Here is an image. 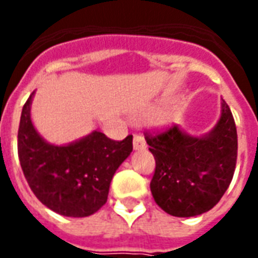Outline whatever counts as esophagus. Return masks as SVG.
<instances>
[{
  "label": "esophagus",
  "instance_id": "34e87169",
  "mask_svg": "<svg viewBox=\"0 0 258 258\" xmlns=\"http://www.w3.org/2000/svg\"><path fill=\"white\" fill-rule=\"evenodd\" d=\"M146 148L145 138L141 134L134 135V151H142Z\"/></svg>",
  "mask_w": 258,
  "mask_h": 258
}]
</instances>
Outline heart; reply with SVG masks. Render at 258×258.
<instances>
[{
    "label": "heart",
    "mask_w": 258,
    "mask_h": 258,
    "mask_svg": "<svg viewBox=\"0 0 258 258\" xmlns=\"http://www.w3.org/2000/svg\"><path fill=\"white\" fill-rule=\"evenodd\" d=\"M152 118H159L160 116H162V110L160 109H155L153 112H152V114H149Z\"/></svg>",
    "instance_id": "obj_1"
}]
</instances>
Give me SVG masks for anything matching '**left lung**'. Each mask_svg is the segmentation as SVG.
Returning <instances> with one entry per match:
<instances>
[{"mask_svg":"<svg viewBox=\"0 0 258 258\" xmlns=\"http://www.w3.org/2000/svg\"><path fill=\"white\" fill-rule=\"evenodd\" d=\"M156 160L151 190L159 207L174 217L211 210L231 184L238 156V134L231 109L221 98V114L203 135L181 125L146 135Z\"/></svg>","mask_w":258,"mask_h":258,"instance_id":"8db88e82","label":"left lung"}]
</instances>
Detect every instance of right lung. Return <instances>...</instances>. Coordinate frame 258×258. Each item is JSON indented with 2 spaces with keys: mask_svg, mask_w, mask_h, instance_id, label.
I'll list each match as a JSON object with an SVG mask.
<instances>
[{
  "mask_svg": "<svg viewBox=\"0 0 258 258\" xmlns=\"http://www.w3.org/2000/svg\"><path fill=\"white\" fill-rule=\"evenodd\" d=\"M36 91L22 109L18 152L23 174L37 199L64 217H87L106 203L116 170L133 152V135L112 141L94 130L83 138L55 145L31 120Z\"/></svg>",
  "mask_w": 258,
  "mask_h": 258,
  "instance_id": "1",
  "label": "right lung"
}]
</instances>
